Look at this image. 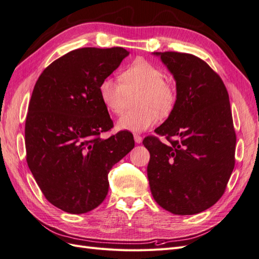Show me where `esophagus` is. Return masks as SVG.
Segmentation results:
<instances>
[{
	"label": "esophagus",
	"instance_id": "esophagus-1",
	"mask_svg": "<svg viewBox=\"0 0 259 259\" xmlns=\"http://www.w3.org/2000/svg\"><path fill=\"white\" fill-rule=\"evenodd\" d=\"M134 139H135V143H136V144H142V142H143L142 136H139V135H137V134L134 135Z\"/></svg>",
	"mask_w": 259,
	"mask_h": 259
}]
</instances>
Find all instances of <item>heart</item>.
Instances as JSON below:
<instances>
[{
  "label": "heart",
  "mask_w": 259,
  "mask_h": 259,
  "mask_svg": "<svg viewBox=\"0 0 259 259\" xmlns=\"http://www.w3.org/2000/svg\"><path fill=\"white\" fill-rule=\"evenodd\" d=\"M120 79L105 77L99 84V96L107 110L121 114L136 94V111L124 113L116 123L120 131L140 133L158 122V111L168 113L176 101L174 86L165 80L162 70L151 62L137 59L121 72Z\"/></svg>",
  "instance_id": "obj_1"
}]
</instances>
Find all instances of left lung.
<instances>
[{"mask_svg":"<svg viewBox=\"0 0 259 259\" xmlns=\"http://www.w3.org/2000/svg\"><path fill=\"white\" fill-rule=\"evenodd\" d=\"M160 56L176 82V101L155 133L144 139L150 152L147 174L153 199L175 215H193L222 198L234 167L236 132L223 80L191 54Z\"/></svg>","mask_w":259,"mask_h":259,"instance_id":"8db88e82","label":"left lung"}]
</instances>
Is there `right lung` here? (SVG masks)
I'll use <instances>...</instances> for the list:
<instances>
[{
    "label": "right lung",
    "mask_w": 259,
    "mask_h": 259,
    "mask_svg": "<svg viewBox=\"0 0 259 259\" xmlns=\"http://www.w3.org/2000/svg\"><path fill=\"white\" fill-rule=\"evenodd\" d=\"M122 48H84L53 61L34 85L25 137L27 163L44 197L70 214L96 208L109 190L108 174L135 142L113 122L99 84L128 56Z\"/></svg>",
    "instance_id": "right-lung-1"
}]
</instances>
